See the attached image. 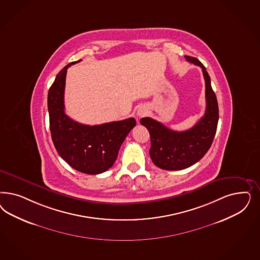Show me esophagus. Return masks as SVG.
I'll return each mask as SVG.
<instances>
[{
    "label": "esophagus",
    "instance_id": "esophagus-1",
    "mask_svg": "<svg viewBox=\"0 0 260 260\" xmlns=\"http://www.w3.org/2000/svg\"><path fill=\"white\" fill-rule=\"evenodd\" d=\"M144 114H145V112H144V111H143V110H142V111H139V112H138V116H139V117H143Z\"/></svg>",
    "mask_w": 260,
    "mask_h": 260
}]
</instances>
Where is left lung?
I'll list each match as a JSON object with an SVG mask.
<instances>
[{
  "mask_svg": "<svg viewBox=\"0 0 260 260\" xmlns=\"http://www.w3.org/2000/svg\"><path fill=\"white\" fill-rule=\"evenodd\" d=\"M201 68L206 82L207 107L204 117L192 128L177 132L151 117H143L140 122L150 134L151 159L155 166L165 170H182L199 161L210 149L217 129L219 119L217 99L210 84L206 68L195 57L184 56Z\"/></svg>",
  "mask_w": 260,
  "mask_h": 260,
  "instance_id": "1",
  "label": "left lung"
}]
</instances>
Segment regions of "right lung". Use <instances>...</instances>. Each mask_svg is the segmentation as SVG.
I'll list each match as a JSON object with an SVG mask.
<instances>
[{
  "instance_id": "add662e5",
  "label": "right lung",
  "mask_w": 260,
  "mask_h": 260,
  "mask_svg": "<svg viewBox=\"0 0 260 260\" xmlns=\"http://www.w3.org/2000/svg\"><path fill=\"white\" fill-rule=\"evenodd\" d=\"M63 68L50 86L48 94L51 139L59 156L70 167L86 174H100L117 159L118 150L127 135L134 128L133 117L100 125H85L65 114L64 92L68 68Z\"/></svg>"
}]
</instances>
